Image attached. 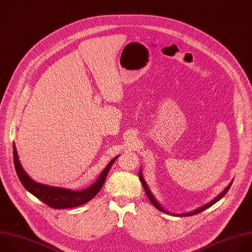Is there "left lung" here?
Here are the masks:
<instances>
[{
    "instance_id": "obj_1",
    "label": "left lung",
    "mask_w": 252,
    "mask_h": 252,
    "mask_svg": "<svg viewBox=\"0 0 252 252\" xmlns=\"http://www.w3.org/2000/svg\"><path fill=\"white\" fill-rule=\"evenodd\" d=\"M139 179H140V181H141V184H142V186H143V189H144V191H145V193H146V196H147L148 200L150 201V203H151L156 209H158L159 211H161V212H163V213H166V214H168V215L177 216V217H189V216H194V215H197V214H199V213L205 211L206 209L210 208L211 206H213L214 204H216L218 201H220V200L226 194V192H227L228 189L230 188V186H231V184H232V181H233V180H232V181L228 184V186H227L220 194H219L214 200H212V201L209 202L208 204H206V205H204V206H202V207H200V208H198V209H196V210H194V211H192V212H188V213H184V214H174V213L172 214V213H170V212H168V211H166V210L162 207V205L156 200V198L154 197V195L151 193V191H150V189H149L147 183L145 182V180H144V178H143V176H142L141 170H139Z\"/></svg>"
}]
</instances>
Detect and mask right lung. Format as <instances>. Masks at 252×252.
<instances>
[{
	"label": "right lung",
	"mask_w": 252,
	"mask_h": 252,
	"mask_svg": "<svg viewBox=\"0 0 252 252\" xmlns=\"http://www.w3.org/2000/svg\"><path fill=\"white\" fill-rule=\"evenodd\" d=\"M118 157L119 155L113 158V160H111V162L102 171L97 181L93 185H91L87 189L74 191L71 189L41 184L32 179L23 168L21 161L19 159L15 142H14V163H15L16 172L18 174V177L21 183L31 194H32L34 197L39 199L41 202H43L47 206L54 209L75 208L83 204H86L87 202L92 200L103 187L111 167L113 166L115 160Z\"/></svg>",
	"instance_id": "obj_1"
}]
</instances>
